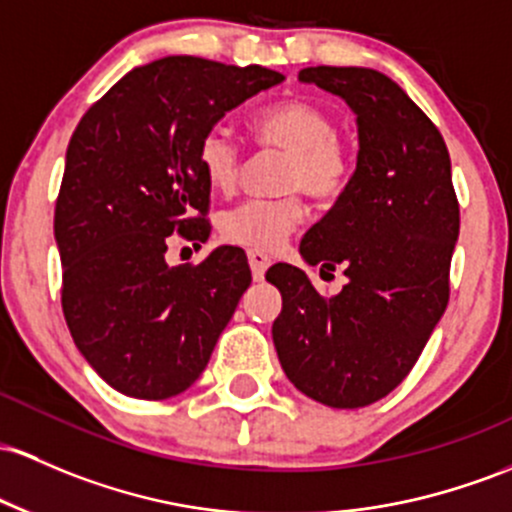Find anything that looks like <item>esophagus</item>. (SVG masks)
<instances>
[{
  "label": "esophagus",
  "instance_id": "esophagus-1",
  "mask_svg": "<svg viewBox=\"0 0 512 512\" xmlns=\"http://www.w3.org/2000/svg\"><path fill=\"white\" fill-rule=\"evenodd\" d=\"M247 262H250L252 279H255V282H262V279H265L267 267L272 265V260H269L267 252H260V250H250V252H247Z\"/></svg>",
  "mask_w": 512,
  "mask_h": 512
}]
</instances>
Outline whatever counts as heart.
<instances>
[{"instance_id":"b5f03b06","label":"heart","mask_w":512,"mask_h":512,"mask_svg":"<svg viewBox=\"0 0 512 512\" xmlns=\"http://www.w3.org/2000/svg\"><path fill=\"white\" fill-rule=\"evenodd\" d=\"M250 136L260 148L284 150L286 165L279 199H252L235 206L221 218V233L228 243L250 250H277L301 226L303 201L333 199L345 192L352 177L350 145L338 136V121L325 106L308 99H284L257 111L250 121ZM196 162L209 187L230 194L238 187L243 150L228 133L209 131L196 145Z\"/></svg>"}]
</instances>
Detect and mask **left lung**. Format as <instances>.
<instances>
[{"mask_svg":"<svg viewBox=\"0 0 512 512\" xmlns=\"http://www.w3.org/2000/svg\"><path fill=\"white\" fill-rule=\"evenodd\" d=\"M299 80L345 99L357 116V170L303 235L308 265L345 272L320 296L299 267H269L282 291L272 325L291 384L330 408H362L418 362L449 301L459 238L452 162L440 131L391 77L369 67H306Z\"/></svg>","mask_w":512,"mask_h":512,"instance_id":"left-lung-1","label":"left lung"}]
</instances>
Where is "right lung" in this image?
<instances>
[{"instance_id": "right-lung-1", "label": "right lung", "mask_w": 512, "mask_h": 512, "mask_svg": "<svg viewBox=\"0 0 512 512\" xmlns=\"http://www.w3.org/2000/svg\"><path fill=\"white\" fill-rule=\"evenodd\" d=\"M284 82L260 65L170 55L133 67L77 123L55 204L63 313L116 391L165 401L209 364L252 282L240 247L167 265V238L206 243L211 187L196 145L230 109Z\"/></svg>"}]
</instances>
